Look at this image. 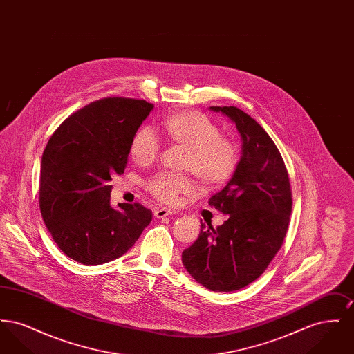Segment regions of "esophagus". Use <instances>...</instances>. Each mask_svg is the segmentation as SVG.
I'll use <instances>...</instances> for the list:
<instances>
[{
    "label": "esophagus",
    "mask_w": 354,
    "mask_h": 354,
    "mask_svg": "<svg viewBox=\"0 0 354 354\" xmlns=\"http://www.w3.org/2000/svg\"><path fill=\"white\" fill-rule=\"evenodd\" d=\"M172 214H174V212H172L171 209L163 208V207H159V208H155V209H153V216H155L156 219H162V218L169 216V215H172Z\"/></svg>",
    "instance_id": "1"
}]
</instances>
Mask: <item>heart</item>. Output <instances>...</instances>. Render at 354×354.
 Wrapping results in <instances>:
<instances>
[{
    "label": "heart",
    "mask_w": 354,
    "mask_h": 354,
    "mask_svg": "<svg viewBox=\"0 0 354 354\" xmlns=\"http://www.w3.org/2000/svg\"><path fill=\"white\" fill-rule=\"evenodd\" d=\"M160 130L172 147L185 151L182 169L194 175L204 189L227 183L240 162L239 147L232 139L221 136L216 123L195 110L174 113L160 122ZM129 152L135 165L149 167L158 159L160 142L150 127L142 126L135 131ZM152 196L163 203H175L180 195L191 191L185 175L158 174L147 183Z\"/></svg>",
    "instance_id": "b5f03b06"
}]
</instances>
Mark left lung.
<instances>
[{
  "label": "left lung",
  "instance_id": "8db88e82",
  "mask_svg": "<svg viewBox=\"0 0 354 354\" xmlns=\"http://www.w3.org/2000/svg\"><path fill=\"white\" fill-rule=\"evenodd\" d=\"M236 123L243 152L232 179L208 204L227 220L202 223L195 243L182 253L188 273L215 292L251 284L267 270L286 235L292 189L283 156L267 131L235 106L211 107Z\"/></svg>",
  "mask_w": 354,
  "mask_h": 354
}]
</instances>
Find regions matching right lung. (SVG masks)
Segmentation results:
<instances>
[{
    "label": "right lung",
    "mask_w": 354,
    "mask_h": 354,
    "mask_svg": "<svg viewBox=\"0 0 354 354\" xmlns=\"http://www.w3.org/2000/svg\"><path fill=\"white\" fill-rule=\"evenodd\" d=\"M152 109L134 98L91 102L58 126L42 153V219L59 250L84 266L118 259L151 221L139 203L113 208L110 182L123 174L130 140Z\"/></svg>",
    "instance_id": "right-lung-1"
}]
</instances>
